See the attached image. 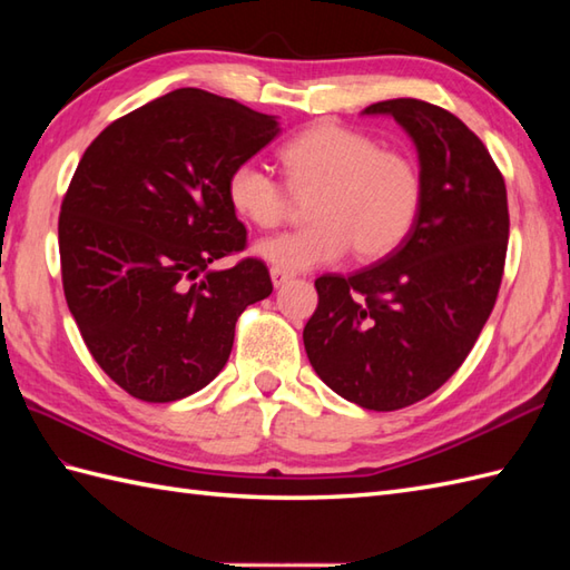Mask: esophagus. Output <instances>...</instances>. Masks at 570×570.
<instances>
[{
  "mask_svg": "<svg viewBox=\"0 0 570 570\" xmlns=\"http://www.w3.org/2000/svg\"><path fill=\"white\" fill-rule=\"evenodd\" d=\"M294 272H286V269H278V266H272V282L274 286H282L286 282H292Z\"/></svg>",
  "mask_w": 570,
  "mask_h": 570,
  "instance_id": "34e87169",
  "label": "esophagus"
}]
</instances>
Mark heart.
<instances>
[{"instance_id":"1","label":"heart","mask_w":570,"mask_h":570,"mask_svg":"<svg viewBox=\"0 0 570 570\" xmlns=\"http://www.w3.org/2000/svg\"><path fill=\"white\" fill-rule=\"evenodd\" d=\"M278 161L294 196L313 193L308 227L257 245L259 257L278 269L331 264L350 249L360 259L386 257L416 223L423 198L419 164L402 149L380 147L365 131L325 119L286 139ZM288 189L254 159L235 164L225 186L233 210L257 227L286 220Z\"/></svg>"}]
</instances>
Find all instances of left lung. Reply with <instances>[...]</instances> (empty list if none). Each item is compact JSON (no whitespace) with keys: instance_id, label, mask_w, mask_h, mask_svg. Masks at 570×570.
<instances>
[{"instance_id":"8db88e82","label":"left lung","mask_w":570,"mask_h":570,"mask_svg":"<svg viewBox=\"0 0 570 570\" xmlns=\"http://www.w3.org/2000/svg\"><path fill=\"white\" fill-rule=\"evenodd\" d=\"M392 115L419 149L423 198L394 252L350 276L316 278L304 345L318 377L347 402L396 411L463 365L500 294L510 210L485 144L439 105L399 98Z\"/></svg>"}]
</instances>
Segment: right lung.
Here are the masks:
<instances>
[{
	"label": "right lung",
	"mask_w": 570,
	"mask_h": 570,
	"mask_svg": "<svg viewBox=\"0 0 570 570\" xmlns=\"http://www.w3.org/2000/svg\"><path fill=\"white\" fill-rule=\"evenodd\" d=\"M278 135L276 119L180 88L115 119L85 149L58 217L63 294L107 377L141 402L203 390L225 367L235 323L272 294L227 200L233 166Z\"/></svg>",
	"instance_id": "obj_1"
}]
</instances>
